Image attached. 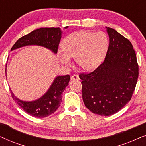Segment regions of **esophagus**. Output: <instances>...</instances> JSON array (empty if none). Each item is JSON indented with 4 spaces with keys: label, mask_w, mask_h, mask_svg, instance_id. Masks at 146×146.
<instances>
[{
    "label": "esophagus",
    "mask_w": 146,
    "mask_h": 146,
    "mask_svg": "<svg viewBox=\"0 0 146 146\" xmlns=\"http://www.w3.org/2000/svg\"><path fill=\"white\" fill-rule=\"evenodd\" d=\"M70 80L72 81H74V80H79V77L78 76L76 75H74V76H72L71 78H70Z\"/></svg>",
    "instance_id": "1"
}]
</instances>
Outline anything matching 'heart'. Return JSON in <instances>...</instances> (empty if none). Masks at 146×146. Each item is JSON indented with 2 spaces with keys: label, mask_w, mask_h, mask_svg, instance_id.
Wrapping results in <instances>:
<instances>
[{
  "label": "heart",
  "mask_w": 146,
  "mask_h": 146,
  "mask_svg": "<svg viewBox=\"0 0 146 146\" xmlns=\"http://www.w3.org/2000/svg\"><path fill=\"white\" fill-rule=\"evenodd\" d=\"M63 50L58 52L60 62L65 66L71 64L74 58L76 64L83 70L89 72L98 66L106 53L108 41L101 32L94 33L78 31L70 35L62 43Z\"/></svg>",
  "instance_id": "1"
}]
</instances>
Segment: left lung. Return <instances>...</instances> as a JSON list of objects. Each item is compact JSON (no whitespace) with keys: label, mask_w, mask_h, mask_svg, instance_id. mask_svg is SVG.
I'll return each instance as SVG.
<instances>
[{"label":"left lung","mask_w":146,"mask_h":146,"mask_svg":"<svg viewBox=\"0 0 146 146\" xmlns=\"http://www.w3.org/2000/svg\"><path fill=\"white\" fill-rule=\"evenodd\" d=\"M106 29L110 44L104 61L92 72L79 77L86 107L96 114L108 116L130 100L139 72L131 43L115 30Z\"/></svg>","instance_id":"obj_1"}]
</instances>
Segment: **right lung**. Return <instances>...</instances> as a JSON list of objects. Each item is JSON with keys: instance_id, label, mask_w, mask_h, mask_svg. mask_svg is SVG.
Returning a JSON list of instances; mask_svg holds the SVG:
<instances>
[{"instance_id": "obj_1", "label": "right lung", "mask_w": 146, "mask_h": 146, "mask_svg": "<svg viewBox=\"0 0 146 146\" xmlns=\"http://www.w3.org/2000/svg\"><path fill=\"white\" fill-rule=\"evenodd\" d=\"M68 27H66L65 29ZM62 34V31L60 28H40L19 38L12 47L11 51L27 46H39L50 50L56 54ZM70 78L69 75L56 76L46 92L33 101L21 100L10 90L13 100L24 111L32 116L42 118L51 115L58 108L62 98V94L68 85Z\"/></svg>"}]
</instances>
